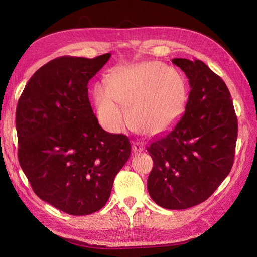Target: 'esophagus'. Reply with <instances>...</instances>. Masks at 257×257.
<instances>
[{"label":"esophagus","mask_w":257,"mask_h":257,"mask_svg":"<svg viewBox=\"0 0 257 257\" xmlns=\"http://www.w3.org/2000/svg\"><path fill=\"white\" fill-rule=\"evenodd\" d=\"M144 148H145L144 144H143V143H139V142H134V143H133V146H132V149H133V151H134L135 153L142 152V151L144 150Z\"/></svg>","instance_id":"34e87169"}]
</instances>
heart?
<instances>
[{"label": "heart", "instance_id": "1", "mask_svg": "<svg viewBox=\"0 0 257 257\" xmlns=\"http://www.w3.org/2000/svg\"><path fill=\"white\" fill-rule=\"evenodd\" d=\"M183 77L160 62H142L120 67L110 75L109 84L93 88L96 114L103 125L120 132L130 122L147 135L167 130L180 114L185 102Z\"/></svg>", "mask_w": 257, "mask_h": 257}]
</instances>
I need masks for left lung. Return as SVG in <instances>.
<instances>
[{
    "label": "left lung",
    "instance_id": "left-lung-1",
    "mask_svg": "<svg viewBox=\"0 0 257 257\" xmlns=\"http://www.w3.org/2000/svg\"><path fill=\"white\" fill-rule=\"evenodd\" d=\"M190 83L184 113L147 147L153 160L147 188L155 204L182 210L203 203L232 167L238 134L230 93L200 60L176 58Z\"/></svg>",
    "mask_w": 257,
    "mask_h": 257
}]
</instances>
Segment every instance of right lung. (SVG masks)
Wrapping results in <instances>:
<instances>
[{
    "label": "right lung",
    "instance_id": "obj_1",
    "mask_svg": "<svg viewBox=\"0 0 257 257\" xmlns=\"http://www.w3.org/2000/svg\"><path fill=\"white\" fill-rule=\"evenodd\" d=\"M61 57L37 69L18 100V160L36 195L61 211L87 215L109 199L131 155L127 136L98 124L89 80L110 59Z\"/></svg>",
    "mask_w": 257,
    "mask_h": 257
}]
</instances>
